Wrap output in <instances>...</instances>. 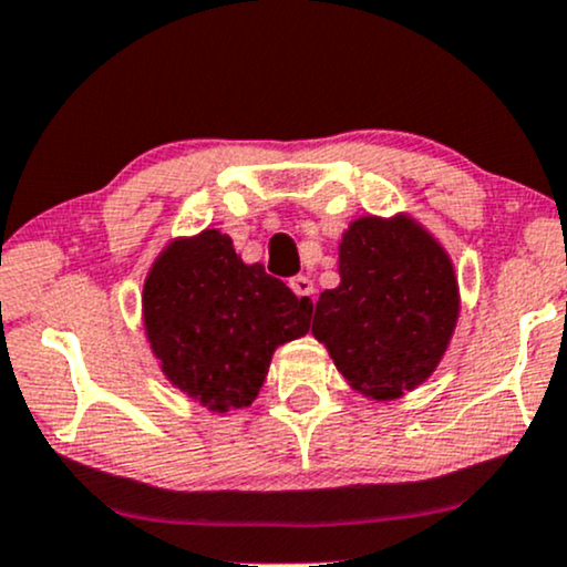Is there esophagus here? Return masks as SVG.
Masks as SVG:
<instances>
[{"label":"esophagus","instance_id":"1","mask_svg":"<svg viewBox=\"0 0 567 567\" xmlns=\"http://www.w3.org/2000/svg\"><path fill=\"white\" fill-rule=\"evenodd\" d=\"M288 285H290V290L296 292L298 298H311V296H313V282H311L309 277L296 275V277L288 279Z\"/></svg>","mask_w":567,"mask_h":567}]
</instances>
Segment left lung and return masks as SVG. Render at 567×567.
I'll return each mask as SVG.
<instances>
[{
    "label": "left lung",
    "mask_w": 567,
    "mask_h": 567,
    "mask_svg": "<svg viewBox=\"0 0 567 567\" xmlns=\"http://www.w3.org/2000/svg\"><path fill=\"white\" fill-rule=\"evenodd\" d=\"M449 258L409 218H357L340 243V285L317 301L311 332L338 370L372 399L417 388L456 322Z\"/></svg>",
    "instance_id": "1"
}]
</instances>
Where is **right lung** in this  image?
Instances as JSON below:
<instances>
[{
  "instance_id": "right-lung-1",
  "label": "right lung",
  "mask_w": 567,
  "mask_h": 567,
  "mask_svg": "<svg viewBox=\"0 0 567 567\" xmlns=\"http://www.w3.org/2000/svg\"><path fill=\"white\" fill-rule=\"evenodd\" d=\"M142 306L166 378L214 412L256 399L271 351L309 332L313 309L261 264L245 266L216 229L158 258Z\"/></svg>"
}]
</instances>
